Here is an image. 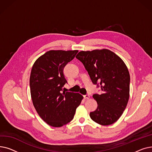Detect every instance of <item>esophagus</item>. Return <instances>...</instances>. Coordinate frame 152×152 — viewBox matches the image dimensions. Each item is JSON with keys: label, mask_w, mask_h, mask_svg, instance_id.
Instances as JSON below:
<instances>
[{"label": "esophagus", "mask_w": 152, "mask_h": 152, "mask_svg": "<svg viewBox=\"0 0 152 152\" xmlns=\"http://www.w3.org/2000/svg\"><path fill=\"white\" fill-rule=\"evenodd\" d=\"M84 97L85 99H89L90 98V95L88 94H86V95H84Z\"/></svg>", "instance_id": "esophagus-1"}]
</instances>
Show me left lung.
I'll return each instance as SVG.
<instances>
[{
  "label": "left lung",
  "mask_w": 152,
  "mask_h": 152,
  "mask_svg": "<svg viewBox=\"0 0 152 152\" xmlns=\"http://www.w3.org/2000/svg\"><path fill=\"white\" fill-rule=\"evenodd\" d=\"M76 58L83 63L93 84H99L102 91L92 95L98 106L90 113L91 118L100 125L113 124L122 115L129 98L130 75L126 64L105 49L81 51Z\"/></svg>",
  "instance_id": "1"
}]
</instances>
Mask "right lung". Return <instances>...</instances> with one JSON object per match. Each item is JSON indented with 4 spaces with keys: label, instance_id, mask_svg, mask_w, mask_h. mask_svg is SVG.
<instances>
[{
    "label": "right lung",
    "instance_id": "obj_1",
    "mask_svg": "<svg viewBox=\"0 0 152 152\" xmlns=\"http://www.w3.org/2000/svg\"><path fill=\"white\" fill-rule=\"evenodd\" d=\"M78 50H49L39 57L32 67L29 79L31 96L39 116L50 126L61 127L73 119L83 96L61 92L67 81L64 67Z\"/></svg>",
    "mask_w": 152,
    "mask_h": 152
}]
</instances>
